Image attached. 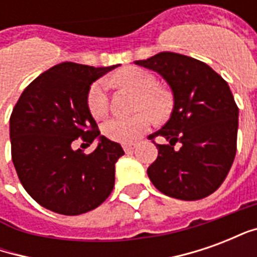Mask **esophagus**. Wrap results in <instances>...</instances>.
<instances>
[{
	"instance_id": "obj_1",
	"label": "esophagus",
	"mask_w": 257,
	"mask_h": 257,
	"mask_svg": "<svg viewBox=\"0 0 257 257\" xmlns=\"http://www.w3.org/2000/svg\"><path fill=\"white\" fill-rule=\"evenodd\" d=\"M123 150H125V153H131V151H134L135 149V145H123Z\"/></svg>"
}]
</instances>
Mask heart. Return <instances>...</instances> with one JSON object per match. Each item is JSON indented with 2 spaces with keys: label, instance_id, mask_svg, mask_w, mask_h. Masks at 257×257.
Here are the masks:
<instances>
[{
  "label": "heart",
  "instance_id": "1",
  "mask_svg": "<svg viewBox=\"0 0 257 257\" xmlns=\"http://www.w3.org/2000/svg\"><path fill=\"white\" fill-rule=\"evenodd\" d=\"M114 82L138 90V110L143 111L138 112L132 117L111 118L103 123L101 132L107 139L119 143H131L150 128L153 123L151 113L154 117L161 118L165 117L171 110V96L168 95V92L158 88L156 78L142 68H123L114 75ZM86 104L89 112L96 119L106 117L108 112V96L104 82H95L90 86L86 96Z\"/></svg>",
  "mask_w": 257,
  "mask_h": 257
}]
</instances>
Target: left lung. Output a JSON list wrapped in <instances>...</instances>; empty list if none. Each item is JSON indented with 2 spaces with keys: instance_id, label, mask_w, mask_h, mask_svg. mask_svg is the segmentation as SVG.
<instances>
[{
  "instance_id": "1",
  "label": "left lung",
  "mask_w": 257,
  "mask_h": 257,
  "mask_svg": "<svg viewBox=\"0 0 257 257\" xmlns=\"http://www.w3.org/2000/svg\"><path fill=\"white\" fill-rule=\"evenodd\" d=\"M135 64L160 74L173 95L171 117L150 135L165 139L156 143L158 157L147 169L151 183L172 198L208 197L226 179L237 151L238 107L230 86L208 64L180 53H157Z\"/></svg>"
}]
</instances>
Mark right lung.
Wrapping results in <instances>:
<instances>
[{"mask_svg": "<svg viewBox=\"0 0 257 257\" xmlns=\"http://www.w3.org/2000/svg\"><path fill=\"white\" fill-rule=\"evenodd\" d=\"M85 64H56L38 75L20 95L9 119L12 161L31 198L60 215L97 208L111 194L121 146L101 136L88 110L90 85L114 70ZM77 139L90 155L73 149Z\"/></svg>", "mask_w": 257, "mask_h": 257, "instance_id": "1", "label": "right lung"}]
</instances>
